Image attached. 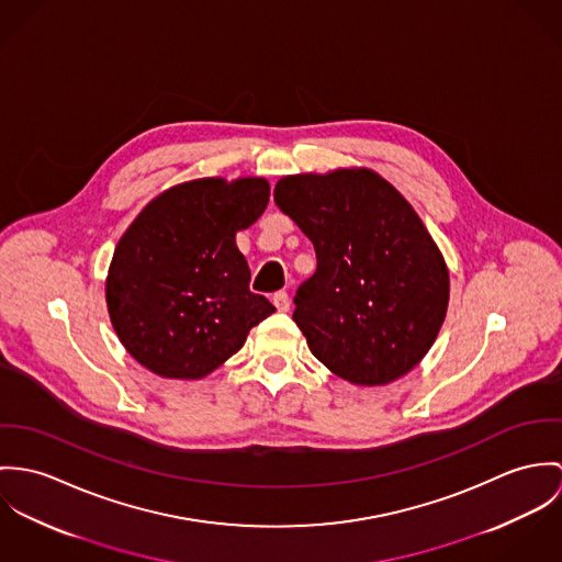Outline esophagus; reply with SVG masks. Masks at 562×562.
Here are the masks:
<instances>
[{"label": "esophagus", "mask_w": 562, "mask_h": 562, "mask_svg": "<svg viewBox=\"0 0 562 562\" xmlns=\"http://www.w3.org/2000/svg\"><path fill=\"white\" fill-rule=\"evenodd\" d=\"M271 302H273V306L278 308V312H286L291 308V302H289V295L284 293V291H278V293H273V297H271Z\"/></svg>", "instance_id": "esophagus-1"}]
</instances>
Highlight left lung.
<instances>
[{
    "label": "left lung",
    "mask_w": 562,
    "mask_h": 562,
    "mask_svg": "<svg viewBox=\"0 0 562 562\" xmlns=\"http://www.w3.org/2000/svg\"><path fill=\"white\" fill-rule=\"evenodd\" d=\"M273 198L316 251L293 312L312 356L353 385L409 373L450 297L446 260L414 206L369 168L282 177Z\"/></svg>",
    "instance_id": "obj_1"
}]
</instances>
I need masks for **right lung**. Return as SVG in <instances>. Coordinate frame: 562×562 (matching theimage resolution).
I'll return each mask as SVG.
<instances>
[{"label": "right lung", "instance_id": "add662e5", "mask_svg": "<svg viewBox=\"0 0 562 562\" xmlns=\"http://www.w3.org/2000/svg\"><path fill=\"white\" fill-rule=\"evenodd\" d=\"M267 202L262 177H206L161 191L139 211L105 280L110 321L135 362L166 379H202L276 312L251 293L237 248V233Z\"/></svg>", "mask_w": 562, "mask_h": 562}]
</instances>
